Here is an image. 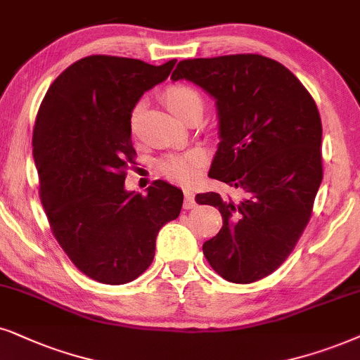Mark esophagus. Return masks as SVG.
Returning a JSON list of instances; mask_svg holds the SVG:
<instances>
[{"mask_svg":"<svg viewBox=\"0 0 360 360\" xmlns=\"http://www.w3.org/2000/svg\"><path fill=\"white\" fill-rule=\"evenodd\" d=\"M194 207H195L194 193L191 189H184V209H194Z\"/></svg>","mask_w":360,"mask_h":360,"instance_id":"obj_1","label":"esophagus"}]
</instances>
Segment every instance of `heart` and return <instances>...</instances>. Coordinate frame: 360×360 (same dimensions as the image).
Here are the masks:
<instances>
[{
    "instance_id": "heart-1",
    "label": "heart",
    "mask_w": 360,
    "mask_h": 360,
    "mask_svg": "<svg viewBox=\"0 0 360 360\" xmlns=\"http://www.w3.org/2000/svg\"><path fill=\"white\" fill-rule=\"evenodd\" d=\"M165 101L167 108L174 112L176 116H183L186 111L194 104H201L202 106V96L198 89L188 84H171L169 88L165 91ZM139 106L133 109L131 115V127H136V121H138ZM204 159L202 149H191L188 153L183 154H167V156L161 158L158 161V171L162 176L169 177L172 181H179V183H191L198 176L199 167Z\"/></svg>"
}]
</instances>
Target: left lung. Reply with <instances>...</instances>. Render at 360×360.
<instances>
[{
  "label": "left lung",
  "mask_w": 360,
  "mask_h": 360,
  "mask_svg": "<svg viewBox=\"0 0 360 360\" xmlns=\"http://www.w3.org/2000/svg\"><path fill=\"white\" fill-rule=\"evenodd\" d=\"M171 79L191 81L216 99L221 143L209 177L240 198L195 195L222 216L202 252L226 281L251 284L288 259L311 219L322 181L316 101L288 68L261 54L184 59Z\"/></svg>",
  "instance_id": "obj_1"
}]
</instances>
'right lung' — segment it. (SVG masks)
Listing matches in <instances>:
<instances>
[{
	"label": "right lung",
	"mask_w": 360,
	"mask_h": 360,
	"mask_svg": "<svg viewBox=\"0 0 360 360\" xmlns=\"http://www.w3.org/2000/svg\"><path fill=\"white\" fill-rule=\"evenodd\" d=\"M174 65L83 58L53 81L36 116L33 158L53 236L83 274L103 284L143 274L159 229L183 207V191L166 181H154L144 195L124 189L136 158L131 112Z\"/></svg>",
	"instance_id": "add662e5"
}]
</instances>
